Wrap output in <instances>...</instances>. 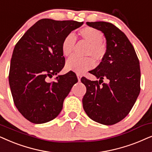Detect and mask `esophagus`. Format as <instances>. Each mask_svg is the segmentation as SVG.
<instances>
[{"instance_id":"1","label":"esophagus","mask_w":152,"mask_h":152,"mask_svg":"<svg viewBox=\"0 0 152 152\" xmlns=\"http://www.w3.org/2000/svg\"><path fill=\"white\" fill-rule=\"evenodd\" d=\"M76 76H77V78H78V81H80V78H81V77H82L81 75L79 74H76Z\"/></svg>"}]
</instances>
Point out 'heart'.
<instances>
[{"instance_id": "obj_1", "label": "heart", "mask_w": 152, "mask_h": 152, "mask_svg": "<svg viewBox=\"0 0 152 152\" xmlns=\"http://www.w3.org/2000/svg\"><path fill=\"white\" fill-rule=\"evenodd\" d=\"M78 35L82 39L89 42L86 51L87 56H92L97 62L104 59L106 54V46L102 42L103 34L100 30L92 27H85L79 30ZM76 42V39L74 34L69 33L65 36L61 44L62 52L64 56H69L73 53ZM93 66L94 60L92 57L80 58L72 56L66 62V69L78 74L84 73L92 68Z\"/></svg>"}]
</instances>
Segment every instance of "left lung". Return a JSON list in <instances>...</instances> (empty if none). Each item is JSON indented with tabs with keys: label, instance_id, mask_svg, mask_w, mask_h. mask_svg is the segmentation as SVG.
<instances>
[{
	"label": "left lung",
	"instance_id": "8db88e82",
	"mask_svg": "<svg viewBox=\"0 0 152 152\" xmlns=\"http://www.w3.org/2000/svg\"><path fill=\"white\" fill-rule=\"evenodd\" d=\"M102 31L106 39V54L90 74L99 80L81 78L86 87L83 106L88 117L104 125L122 120L130 112L140 91V62L126 35L113 23L87 22ZM104 78L108 84H102ZM102 85H101V83Z\"/></svg>",
	"mask_w": 152,
	"mask_h": 152
}]
</instances>
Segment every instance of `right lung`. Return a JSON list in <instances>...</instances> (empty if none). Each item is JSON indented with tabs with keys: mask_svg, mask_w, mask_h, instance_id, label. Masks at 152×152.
Instances as JSON below:
<instances>
[{
	"mask_svg": "<svg viewBox=\"0 0 152 152\" xmlns=\"http://www.w3.org/2000/svg\"><path fill=\"white\" fill-rule=\"evenodd\" d=\"M83 24L72 20L40 19L15 45L10 62V87L16 107L30 122L43 124L55 119L78 82L73 72L59 75L55 81L47 80L64 66L62 40Z\"/></svg>",
	"mask_w": 152,
	"mask_h": 152,
	"instance_id": "right-lung-1",
	"label": "right lung"
}]
</instances>
